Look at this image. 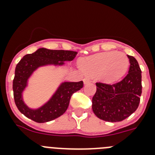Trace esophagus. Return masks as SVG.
<instances>
[{
  "mask_svg": "<svg viewBox=\"0 0 155 155\" xmlns=\"http://www.w3.org/2000/svg\"><path fill=\"white\" fill-rule=\"evenodd\" d=\"M83 81H84V84H88V83H90V82H91V79H90L89 78H87V77H86V78H84L83 79Z\"/></svg>",
  "mask_w": 155,
  "mask_h": 155,
  "instance_id": "1",
  "label": "esophagus"
}]
</instances>
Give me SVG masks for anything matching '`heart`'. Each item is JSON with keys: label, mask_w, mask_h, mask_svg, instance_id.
<instances>
[{"label": "heart", "mask_w": 155, "mask_h": 155, "mask_svg": "<svg viewBox=\"0 0 155 155\" xmlns=\"http://www.w3.org/2000/svg\"><path fill=\"white\" fill-rule=\"evenodd\" d=\"M80 66L88 76H96L104 83H113L126 74L129 60L122 52L109 51L82 59Z\"/></svg>", "instance_id": "obj_1"}]
</instances>
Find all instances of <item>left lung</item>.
I'll list each match as a JSON object with an SVG mask.
<instances>
[{
	"label": "left lung",
	"instance_id": "left-lung-1",
	"mask_svg": "<svg viewBox=\"0 0 155 155\" xmlns=\"http://www.w3.org/2000/svg\"><path fill=\"white\" fill-rule=\"evenodd\" d=\"M130 61L128 74L114 84L96 83V92L92 98L94 115L107 122H120L137 109L142 93L141 70L137 61L127 55Z\"/></svg>",
	"mask_w": 155,
	"mask_h": 155
}]
</instances>
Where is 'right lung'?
<instances>
[{
  "label": "right lung",
  "instance_id": "1",
  "mask_svg": "<svg viewBox=\"0 0 155 155\" xmlns=\"http://www.w3.org/2000/svg\"><path fill=\"white\" fill-rule=\"evenodd\" d=\"M77 52L53 50L39 48L31 54L24 56L15 68L13 80L15 102L18 110L27 118L36 123H46L62 116L68 109L71 95L83 87V81L62 82L51 98L40 107L29 108L25 103L23 92L28 86V79L38 68L46 66H64V62L72 61Z\"/></svg>",
  "mask_w": 155,
  "mask_h": 155
}]
</instances>
